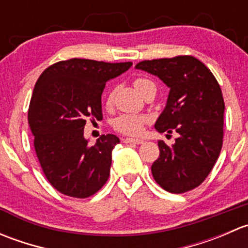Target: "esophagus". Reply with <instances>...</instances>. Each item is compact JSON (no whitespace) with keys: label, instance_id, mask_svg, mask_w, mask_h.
Returning <instances> with one entry per match:
<instances>
[{"label":"esophagus","instance_id":"esophagus-1","mask_svg":"<svg viewBox=\"0 0 248 248\" xmlns=\"http://www.w3.org/2000/svg\"><path fill=\"white\" fill-rule=\"evenodd\" d=\"M124 142H126V144H142V142H144V140L134 139V138H126V139H124Z\"/></svg>","mask_w":248,"mask_h":248}]
</instances>
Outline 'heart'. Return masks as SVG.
<instances>
[{
  "label": "heart",
  "instance_id": "b5f03b06",
  "mask_svg": "<svg viewBox=\"0 0 248 248\" xmlns=\"http://www.w3.org/2000/svg\"><path fill=\"white\" fill-rule=\"evenodd\" d=\"M152 84L150 80L144 79V78H139L134 81V86L138 91L141 93L142 90L147 86V85ZM112 96L110 94L108 98V103H111ZM149 121L146 116L144 115H132V114H124L117 117L114 122V127L121 133L127 134V136H139L144 131L145 124Z\"/></svg>",
  "mask_w": 248,
  "mask_h": 248
}]
</instances>
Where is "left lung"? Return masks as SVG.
<instances>
[{"label":"left lung","mask_w":248,"mask_h":248,"mask_svg":"<svg viewBox=\"0 0 248 248\" xmlns=\"http://www.w3.org/2000/svg\"><path fill=\"white\" fill-rule=\"evenodd\" d=\"M136 68L158 77L170 89L155 128L159 133H179L171 146L158 141L159 157L151 167L152 176L170 193L191 191L206 179L221 152V87L210 69L193 56L147 60Z\"/></svg>","instance_id":"1"}]
</instances>
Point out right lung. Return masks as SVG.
Instances as JSON below:
<instances>
[{
    "instance_id": "add662e5",
    "label": "right lung",
    "mask_w": 248,
    "mask_h": 248,
    "mask_svg": "<svg viewBox=\"0 0 248 248\" xmlns=\"http://www.w3.org/2000/svg\"><path fill=\"white\" fill-rule=\"evenodd\" d=\"M131 67L132 62L71 59L47 67L37 80L29 126L46 177L62 194L87 198L108 180L111 152L120 139L107 134L90 146L84 127L89 117L102 119L101 98L107 81Z\"/></svg>"
}]
</instances>
